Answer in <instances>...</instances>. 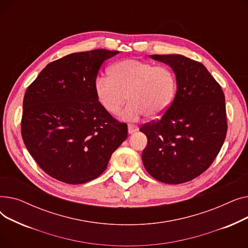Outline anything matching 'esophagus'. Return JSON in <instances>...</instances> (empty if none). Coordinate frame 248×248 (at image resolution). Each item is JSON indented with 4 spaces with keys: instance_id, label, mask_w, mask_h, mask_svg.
Wrapping results in <instances>:
<instances>
[{
    "instance_id": "esophagus-1",
    "label": "esophagus",
    "mask_w": 248,
    "mask_h": 248,
    "mask_svg": "<svg viewBox=\"0 0 248 248\" xmlns=\"http://www.w3.org/2000/svg\"><path fill=\"white\" fill-rule=\"evenodd\" d=\"M127 129H128V134H133V133H135V132L138 131L139 126L136 125V124H128Z\"/></svg>"
}]
</instances>
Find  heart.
I'll return each instance as SVG.
<instances>
[{"label":"heart","instance_id":"heart-1","mask_svg":"<svg viewBox=\"0 0 248 248\" xmlns=\"http://www.w3.org/2000/svg\"><path fill=\"white\" fill-rule=\"evenodd\" d=\"M95 93L101 107L110 114L122 112L127 121H137L145 115L155 119L163 114L175 97L177 79L167 65L127 58L115 63L110 76L99 75L94 83Z\"/></svg>","mask_w":248,"mask_h":248}]
</instances>
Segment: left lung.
Instances as JSON below:
<instances>
[{
  "label": "left lung",
  "mask_w": 248,
  "mask_h": 248,
  "mask_svg": "<svg viewBox=\"0 0 248 248\" xmlns=\"http://www.w3.org/2000/svg\"><path fill=\"white\" fill-rule=\"evenodd\" d=\"M151 58L174 70L177 93L160 120L140 128L148 138L142 163L162 183H185L205 172L223 145L227 133L225 96L202 63L177 54Z\"/></svg>",
  "instance_id": "left-lung-1"
}]
</instances>
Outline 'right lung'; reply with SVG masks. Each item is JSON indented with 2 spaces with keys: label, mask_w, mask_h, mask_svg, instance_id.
I'll use <instances>...</instances> for the list:
<instances>
[{
  "label": "right lung",
  "mask_w": 248,
  "mask_h": 248,
  "mask_svg": "<svg viewBox=\"0 0 248 248\" xmlns=\"http://www.w3.org/2000/svg\"><path fill=\"white\" fill-rule=\"evenodd\" d=\"M119 51L78 52L49 63L28 86L21 134L42 170L67 184L101 175L127 137V125L99 103L94 83L102 63Z\"/></svg>",
  "instance_id": "1"
}]
</instances>
